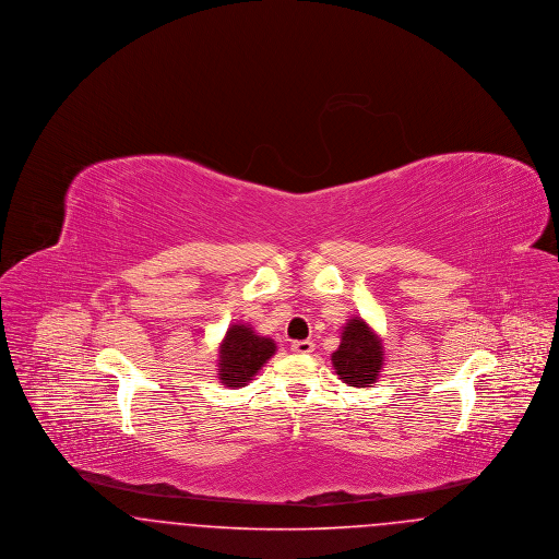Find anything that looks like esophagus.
Wrapping results in <instances>:
<instances>
[{"mask_svg": "<svg viewBox=\"0 0 559 559\" xmlns=\"http://www.w3.org/2000/svg\"><path fill=\"white\" fill-rule=\"evenodd\" d=\"M292 349L295 354H310V352H314V342L299 340V342H293Z\"/></svg>", "mask_w": 559, "mask_h": 559, "instance_id": "1", "label": "esophagus"}]
</instances>
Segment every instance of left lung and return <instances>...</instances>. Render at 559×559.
<instances>
[{
  "mask_svg": "<svg viewBox=\"0 0 559 559\" xmlns=\"http://www.w3.org/2000/svg\"><path fill=\"white\" fill-rule=\"evenodd\" d=\"M331 362L347 385L371 388L383 367V344L365 320L354 317L347 320L342 344L333 352Z\"/></svg>",
  "mask_w": 559,
  "mask_h": 559,
  "instance_id": "1",
  "label": "left lung"
}]
</instances>
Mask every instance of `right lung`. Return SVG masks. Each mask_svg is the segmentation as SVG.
<instances>
[{"mask_svg":"<svg viewBox=\"0 0 559 559\" xmlns=\"http://www.w3.org/2000/svg\"><path fill=\"white\" fill-rule=\"evenodd\" d=\"M276 344L258 335L249 324H230L219 344L217 374L226 388H245L251 377L274 356Z\"/></svg>","mask_w":559,"mask_h":559,"instance_id":"right-lung-1","label":"right lung"}]
</instances>
